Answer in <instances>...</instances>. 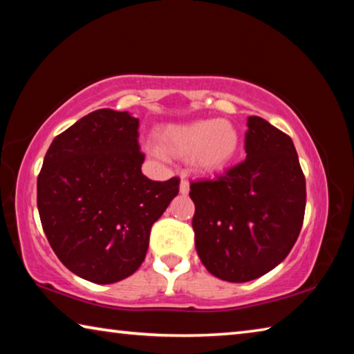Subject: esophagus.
I'll use <instances>...</instances> for the list:
<instances>
[{
    "label": "esophagus",
    "mask_w": 354,
    "mask_h": 354,
    "mask_svg": "<svg viewBox=\"0 0 354 354\" xmlns=\"http://www.w3.org/2000/svg\"><path fill=\"white\" fill-rule=\"evenodd\" d=\"M189 190H190V185H189L187 179H181V184H179V192H181L183 195H187Z\"/></svg>",
    "instance_id": "esophagus-1"
}]
</instances>
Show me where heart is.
I'll return each instance as SVG.
<instances>
[{"mask_svg":"<svg viewBox=\"0 0 354 354\" xmlns=\"http://www.w3.org/2000/svg\"><path fill=\"white\" fill-rule=\"evenodd\" d=\"M160 151L171 158H190L196 169L205 173L223 170L236 158L241 136L226 120H192L169 123L159 128Z\"/></svg>","mask_w":354,"mask_h":354,"instance_id":"1","label":"heart"}]
</instances>
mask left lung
Returning a JSON list of instances; mask_svg holds the SVG:
<instances>
[{"mask_svg":"<svg viewBox=\"0 0 354 354\" xmlns=\"http://www.w3.org/2000/svg\"><path fill=\"white\" fill-rule=\"evenodd\" d=\"M247 158L217 179L190 184L195 248L209 273L247 283L273 270L301 231L306 181L283 131L248 117Z\"/></svg>","mask_w":354,"mask_h":354,"instance_id":"8db88e82","label":"left lung"}]
</instances>
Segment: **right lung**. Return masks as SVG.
I'll use <instances>...</instances> for the list:
<instances>
[{
    "label": "right lung",
    "mask_w": 354,
    "mask_h": 354,
    "mask_svg": "<svg viewBox=\"0 0 354 354\" xmlns=\"http://www.w3.org/2000/svg\"><path fill=\"white\" fill-rule=\"evenodd\" d=\"M137 129L129 112H91L53 140L37 178L48 242L91 283H117L142 266L153 223L179 192L178 178L143 175Z\"/></svg>",
    "instance_id": "1"
}]
</instances>
